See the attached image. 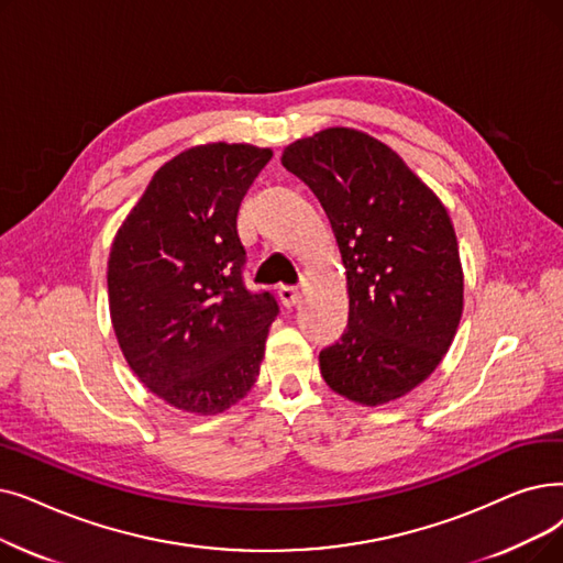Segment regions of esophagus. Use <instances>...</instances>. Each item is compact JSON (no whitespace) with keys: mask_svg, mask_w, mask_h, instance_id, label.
Wrapping results in <instances>:
<instances>
[{"mask_svg":"<svg viewBox=\"0 0 563 563\" xmlns=\"http://www.w3.org/2000/svg\"><path fill=\"white\" fill-rule=\"evenodd\" d=\"M278 297H280V301H283L285 308H295V306L301 303V291H299L297 287L283 285V287L278 289Z\"/></svg>","mask_w":563,"mask_h":563,"instance_id":"esophagus-1","label":"esophagus"}]
</instances>
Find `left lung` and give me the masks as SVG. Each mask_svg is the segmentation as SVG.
<instances>
[{
	"label": "left lung",
	"mask_w": 563,
	"mask_h": 563,
	"mask_svg": "<svg viewBox=\"0 0 563 563\" xmlns=\"http://www.w3.org/2000/svg\"><path fill=\"white\" fill-rule=\"evenodd\" d=\"M283 165L322 202L347 276L350 324L322 350L338 396L379 407L442 363L464 308L451 216L382 140L331 126L285 146Z\"/></svg>",
	"instance_id": "left-lung-1"
}]
</instances>
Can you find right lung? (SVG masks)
I'll list each match as a JSON object with an SVG mask.
<instances>
[{
	"instance_id": "right-lung-1",
	"label": "right lung",
	"mask_w": 563,
	"mask_h": 563,
	"mask_svg": "<svg viewBox=\"0 0 563 563\" xmlns=\"http://www.w3.org/2000/svg\"><path fill=\"white\" fill-rule=\"evenodd\" d=\"M268 146L207 142L163 163L117 230L108 303L119 350L169 407L216 417L253 388L278 314L241 283L236 213Z\"/></svg>"
}]
</instances>
